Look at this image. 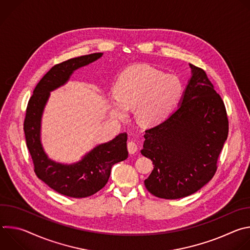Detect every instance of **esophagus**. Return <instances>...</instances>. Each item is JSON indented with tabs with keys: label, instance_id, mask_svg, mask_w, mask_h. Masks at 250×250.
<instances>
[{
	"label": "esophagus",
	"instance_id": "esophagus-1",
	"mask_svg": "<svg viewBox=\"0 0 250 250\" xmlns=\"http://www.w3.org/2000/svg\"><path fill=\"white\" fill-rule=\"evenodd\" d=\"M127 150H128L129 154H134L137 151V146L134 141L127 142Z\"/></svg>",
	"mask_w": 250,
	"mask_h": 250
}]
</instances>
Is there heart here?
I'll return each instance as SVG.
<instances>
[{"instance_id":"obj_1","label":"heart","mask_w":250,"mask_h":250,"mask_svg":"<svg viewBox=\"0 0 250 250\" xmlns=\"http://www.w3.org/2000/svg\"><path fill=\"white\" fill-rule=\"evenodd\" d=\"M118 97L110 102L111 113L120 120L128 110L137 109L142 124L153 125L164 120L183 92L181 80L149 66H136L125 72L116 84Z\"/></svg>"}]
</instances>
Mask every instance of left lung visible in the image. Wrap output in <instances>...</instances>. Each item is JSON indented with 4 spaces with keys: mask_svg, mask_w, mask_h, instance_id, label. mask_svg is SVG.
<instances>
[{
    "mask_svg": "<svg viewBox=\"0 0 250 250\" xmlns=\"http://www.w3.org/2000/svg\"><path fill=\"white\" fill-rule=\"evenodd\" d=\"M190 67L192 77L179 106L146 130L140 151L154 165L145 185L162 199L184 198L205 186L216 174L229 134L224 101L205 71Z\"/></svg>",
    "mask_w": 250,
    "mask_h": 250,
    "instance_id": "left-lung-1",
    "label": "left lung"
}]
</instances>
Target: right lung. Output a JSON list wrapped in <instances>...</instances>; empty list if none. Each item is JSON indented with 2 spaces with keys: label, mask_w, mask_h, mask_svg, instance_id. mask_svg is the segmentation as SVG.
I'll list each match as a JSON object with an SVG mask.
<instances>
[{
  "label": "right lung",
  "mask_w": 250,
  "mask_h": 250,
  "mask_svg": "<svg viewBox=\"0 0 250 250\" xmlns=\"http://www.w3.org/2000/svg\"><path fill=\"white\" fill-rule=\"evenodd\" d=\"M102 55L101 52L92 53L54 65L34 88L26 106L23 130L34 172L51 189L67 197L86 198L100 191L108 182L113 165L125 160L128 155L125 132L97 146L73 164L49 159L42 145V117L50 92L63 86L75 70L96 61Z\"/></svg>",
  "instance_id": "right-lung-1"
}]
</instances>
